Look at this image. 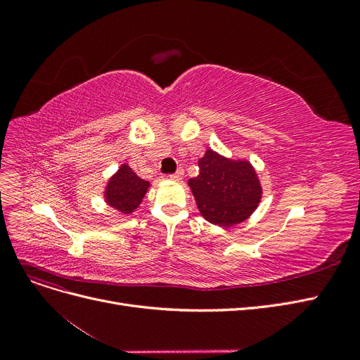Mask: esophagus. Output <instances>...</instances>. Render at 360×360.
I'll use <instances>...</instances> for the list:
<instances>
[{"instance_id": "obj_1", "label": "esophagus", "mask_w": 360, "mask_h": 360, "mask_svg": "<svg viewBox=\"0 0 360 360\" xmlns=\"http://www.w3.org/2000/svg\"><path fill=\"white\" fill-rule=\"evenodd\" d=\"M169 179L174 180V181H180L183 179V169H177V172L172 174V176H169Z\"/></svg>"}]
</instances>
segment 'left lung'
Segmentation results:
<instances>
[{
	"mask_svg": "<svg viewBox=\"0 0 360 360\" xmlns=\"http://www.w3.org/2000/svg\"><path fill=\"white\" fill-rule=\"evenodd\" d=\"M198 167L200 174L189 179L188 186L207 222L230 228L252 216L263 198V186L252 163L207 148Z\"/></svg>",
	"mask_w": 360,
	"mask_h": 360,
	"instance_id": "8db88e82",
	"label": "left lung"
}]
</instances>
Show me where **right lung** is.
I'll return each instance as SVG.
<instances>
[{
    "instance_id": "obj_1",
    "label": "right lung",
    "mask_w": 360,
    "mask_h": 360,
    "mask_svg": "<svg viewBox=\"0 0 360 360\" xmlns=\"http://www.w3.org/2000/svg\"><path fill=\"white\" fill-rule=\"evenodd\" d=\"M150 186V181L139 179L135 171L124 162L108 179L102 192L103 201L117 213L130 216L143 202Z\"/></svg>"
}]
</instances>
